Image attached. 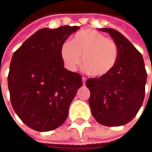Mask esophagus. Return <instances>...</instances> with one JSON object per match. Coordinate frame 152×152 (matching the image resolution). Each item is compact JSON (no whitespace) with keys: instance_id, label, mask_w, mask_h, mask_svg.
I'll return each instance as SVG.
<instances>
[{"instance_id":"1","label":"esophagus","mask_w":152,"mask_h":152,"mask_svg":"<svg viewBox=\"0 0 152 152\" xmlns=\"http://www.w3.org/2000/svg\"><path fill=\"white\" fill-rule=\"evenodd\" d=\"M82 80H83V84H84V85H85V81H86V79H85V78H82Z\"/></svg>"}]
</instances>
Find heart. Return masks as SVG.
<instances>
[{"label": "heart", "instance_id": "1", "mask_svg": "<svg viewBox=\"0 0 152 152\" xmlns=\"http://www.w3.org/2000/svg\"><path fill=\"white\" fill-rule=\"evenodd\" d=\"M118 47L113 39L91 28L76 33L70 42L63 43L61 47V60L67 68L74 70L82 56V69L95 78L111 73L118 62Z\"/></svg>", "mask_w": 152, "mask_h": 152}]
</instances>
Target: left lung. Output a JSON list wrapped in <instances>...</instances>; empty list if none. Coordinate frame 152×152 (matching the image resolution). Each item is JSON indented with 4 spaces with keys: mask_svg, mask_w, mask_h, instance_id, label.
Segmentation results:
<instances>
[{
    "mask_svg": "<svg viewBox=\"0 0 152 152\" xmlns=\"http://www.w3.org/2000/svg\"><path fill=\"white\" fill-rule=\"evenodd\" d=\"M99 30L110 34L119 56L111 73L87 79L86 87L91 91L89 105L100 124L118 127L130 122L141 107L147 73L143 56L125 36L113 28Z\"/></svg>",
    "mask_w": 152,
    "mask_h": 152,
    "instance_id": "obj_1",
    "label": "left lung"
}]
</instances>
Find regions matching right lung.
Wrapping results in <instances>:
<instances>
[{
    "label": "right lung",
    "mask_w": 152,
    "mask_h": 152,
    "mask_svg": "<svg viewBox=\"0 0 152 152\" xmlns=\"http://www.w3.org/2000/svg\"><path fill=\"white\" fill-rule=\"evenodd\" d=\"M80 27L44 28L23 43L12 57L8 89L15 113L36 131L57 129L83 85L81 76L64 67L61 47Z\"/></svg>",
    "instance_id": "1"
}]
</instances>
